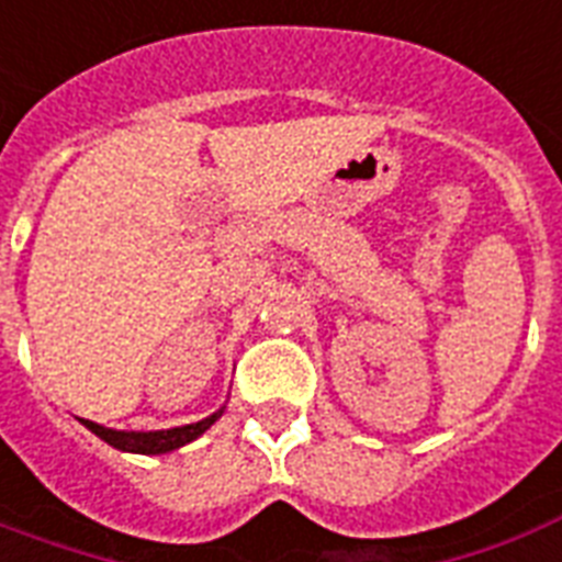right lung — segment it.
Instances as JSON below:
<instances>
[{
    "instance_id": "1",
    "label": "right lung",
    "mask_w": 562,
    "mask_h": 562,
    "mask_svg": "<svg viewBox=\"0 0 562 562\" xmlns=\"http://www.w3.org/2000/svg\"><path fill=\"white\" fill-rule=\"evenodd\" d=\"M221 417L212 414V417L201 419V423H192V426H180V428H166V431H116V428H104L92 419H81L83 426L90 428L92 435H99L104 443H110L113 449H122V452H139V454H162L178 449L183 443H192L194 437H201L206 428Z\"/></svg>"
}]
</instances>
